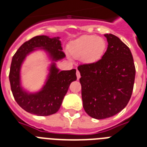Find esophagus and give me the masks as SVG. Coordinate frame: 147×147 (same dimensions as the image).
Masks as SVG:
<instances>
[{
    "label": "esophagus",
    "instance_id": "esophagus-1",
    "mask_svg": "<svg viewBox=\"0 0 147 147\" xmlns=\"http://www.w3.org/2000/svg\"><path fill=\"white\" fill-rule=\"evenodd\" d=\"M76 76H77V79H79L81 77V75H80V72L77 70V71H76Z\"/></svg>",
    "mask_w": 147,
    "mask_h": 147
}]
</instances>
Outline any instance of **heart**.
I'll use <instances>...</instances> for the list:
<instances>
[{
    "label": "heart",
    "instance_id": "1",
    "mask_svg": "<svg viewBox=\"0 0 147 147\" xmlns=\"http://www.w3.org/2000/svg\"><path fill=\"white\" fill-rule=\"evenodd\" d=\"M106 48L105 40L94 35H85L74 40L69 45V52L75 58H82L91 64L100 59Z\"/></svg>",
    "mask_w": 147,
    "mask_h": 147
}]
</instances>
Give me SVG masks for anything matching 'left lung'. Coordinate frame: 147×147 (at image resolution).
I'll list each match as a JSON object with an SVG mask.
<instances>
[{
  "label": "left lung",
  "instance_id": "1",
  "mask_svg": "<svg viewBox=\"0 0 147 147\" xmlns=\"http://www.w3.org/2000/svg\"><path fill=\"white\" fill-rule=\"evenodd\" d=\"M105 36L108 46L102 58L78 67L83 107L90 117L98 120L114 116L127 106L136 73L129 47L113 34Z\"/></svg>",
  "mask_w": 147,
  "mask_h": 147
}]
</instances>
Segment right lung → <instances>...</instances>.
<instances>
[{
    "label": "right lung",
    "mask_w": 147,
    "mask_h": 147,
    "mask_svg": "<svg viewBox=\"0 0 147 147\" xmlns=\"http://www.w3.org/2000/svg\"><path fill=\"white\" fill-rule=\"evenodd\" d=\"M39 49L46 51L53 62L42 89L35 93H29L21 86L20 69L27 55ZM65 57L59 37L36 36L18 49L12 58L9 80L13 98L23 109L38 116H49L59 110L69 85L77 79L76 69L60 71L55 66V62Z\"/></svg>",
    "instance_id": "obj_1"
}]
</instances>
